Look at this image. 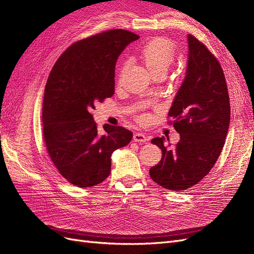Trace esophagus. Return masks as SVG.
<instances>
[{
    "label": "esophagus",
    "mask_w": 254,
    "mask_h": 254,
    "mask_svg": "<svg viewBox=\"0 0 254 254\" xmlns=\"http://www.w3.org/2000/svg\"><path fill=\"white\" fill-rule=\"evenodd\" d=\"M147 136H146L143 132H135L133 134V141L134 142H142V143H145L147 142Z\"/></svg>",
    "instance_id": "1"
}]
</instances>
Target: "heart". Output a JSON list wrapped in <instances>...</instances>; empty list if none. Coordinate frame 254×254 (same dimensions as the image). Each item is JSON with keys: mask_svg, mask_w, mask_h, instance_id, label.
Segmentation results:
<instances>
[{"mask_svg": "<svg viewBox=\"0 0 254 254\" xmlns=\"http://www.w3.org/2000/svg\"><path fill=\"white\" fill-rule=\"evenodd\" d=\"M141 58L151 75L166 73L175 61L174 44L166 38H155L144 45Z\"/></svg>", "mask_w": 254, "mask_h": 254, "instance_id": "obj_1", "label": "heart"}]
</instances>
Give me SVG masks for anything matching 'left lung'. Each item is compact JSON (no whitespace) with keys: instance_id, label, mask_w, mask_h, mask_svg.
I'll use <instances>...</instances> for the list:
<instances>
[{"instance_id":"8db88e82","label":"left lung","mask_w":254,"mask_h":254,"mask_svg":"<svg viewBox=\"0 0 254 254\" xmlns=\"http://www.w3.org/2000/svg\"><path fill=\"white\" fill-rule=\"evenodd\" d=\"M188 44L186 76L168 112L180 140L176 146L164 136L151 140L162 151L160 162L149 170L151 179L176 191L194 187L216 163L231 112L217 59L191 35H188Z\"/></svg>"}]
</instances>
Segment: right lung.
I'll return each instance as SVG.
<instances>
[{
    "label": "right lung",
    "mask_w": 254,
    "mask_h": 254,
    "mask_svg": "<svg viewBox=\"0 0 254 254\" xmlns=\"http://www.w3.org/2000/svg\"><path fill=\"white\" fill-rule=\"evenodd\" d=\"M139 36L113 29L72 44L54 64L44 89L42 123L52 162L68 182L91 188L111 172V155L132 132L104 125L99 133L91 110L114 94L117 60Z\"/></svg>",
    "instance_id": "add662e5"
}]
</instances>
